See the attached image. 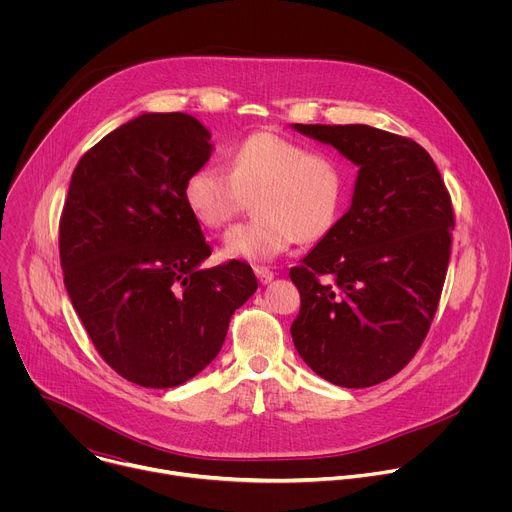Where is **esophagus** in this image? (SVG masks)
<instances>
[{
    "mask_svg": "<svg viewBox=\"0 0 512 512\" xmlns=\"http://www.w3.org/2000/svg\"><path fill=\"white\" fill-rule=\"evenodd\" d=\"M255 275H257V279L261 281V283H269L271 279H273V271L271 269H267V267H263V265H257L255 267Z\"/></svg>",
    "mask_w": 512,
    "mask_h": 512,
    "instance_id": "esophagus-1",
    "label": "esophagus"
}]
</instances>
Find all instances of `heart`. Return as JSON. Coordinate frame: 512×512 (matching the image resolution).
Here are the masks:
<instances>
[{"label":"heart","mask_w":512,"mask_h":512,"mask_svg":"<svg viewBox=\"0 0 512 512\" xmlns=\"http://www.w3.org/2000/svg\"><path fill=\"white\" fill-rule=\"evenodd\" d=\"M255 221L225 237L229 257L271 261L291 245L314 243L338 223L346 202L342 162L277 131H253L227 154V172L204 164L184 182V202L206 229H223L253 198Z\"/></svg>","instance_id":"obj_1"}]
</instances>
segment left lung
Instances as JSON below:
<instances>
[{
	"instance_id": "obj_1",
	"label": "left lung",
	"mask_w": 512,
	"mask_h": 512,
	"mask_svg": "<svg viewBox=\"0 0 512 512\" xmlns=\"http://www.w3.org/2000/svg\"><path fill=\"white\" fill-rule=\"evenodd\" d=\"M358 166L348 212L289 269L302 306L291 338L346 389L397 375L423 344L448 273L454 208L431 156L371 125H294Z\"/></svg>"
}]
</instances>
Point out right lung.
Instances as JSON below:
<instances>
[{
    "label": "right lung",
    "instance_id": "right-lung-1",
    "mask_svg": "<svg viewBox=\"0 0 512 512\" xmlns=\"http://www.w3.org/2000/svg\"><path fill=\"white\" fill-rule=\"evenodd\" d=\"M186 113H145L79 160L60 214L64 287L101 358L150 389L186 383L214 360L231 316L257 289L249 263L210 257L184 182L210 158Z\"/></svg>",
    "mask_w": 512,
    "mask_h": 512
}]
</instances>
